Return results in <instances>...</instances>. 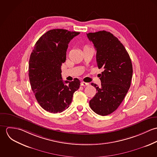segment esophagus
Returning a JSON list of instances; mask_svg holds the SVG:
<instances>
[{
	"label": "esophagus",
	"mask_w": 157,
	"mask_h": 157,
	"mask_svg": "<svg viewBox=\"0 0 157 157\" xmlns=\"http://www.w3.org/2000/svg\"><path fill=\"white\" fill-rule=\"evenodd\" d=\"M90 85V83H86V82H81V86H89Z\"/></svg>",
	"instance_id": "obj_1"
}]
</instances>
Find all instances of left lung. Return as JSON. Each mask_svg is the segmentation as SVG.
Instances as JSON below:
<instances>
[{
  "instance_id": "8db88e82",
  "label": "left lung",
  "mask_w": 157,
  "mask_h": 157,
  "mask_svg": "<svg viewBox=\"0 0 157 157\" xmlns=\"http://www.w3.org/2000/svg\"><path fill=\"white\" fill-rule=\"evenodd\" d=\"M97 51L96 60L99 69L101 86L91 83L97 90L90 101L92 110L105 116L115 111L124 100L130 88L132 65L124 46L112 34L106 31L87 34Z\"/></svg>"
}]
</instances>
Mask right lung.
<instances>
[{
  "instance_id": "add662e5",
  "label": "right lung",
  "mask_w": 157,
  "mask_h": 157,
  "mask_svg": "<svg viewBox=\"0 0 157 157\" xmlns=\"http://www.w3.org/2000/svg\"><path fill=\"white\" fill-rule=\"evenodd\" d=\"M79 34L63 29L49 30L37 41L31 54L28 71L31 86L37 102L48 112L56 113L67 109L73 94L80 88L78 78L63 82L61 74L68 44Z\"/></svg>"
}]
</instances>
